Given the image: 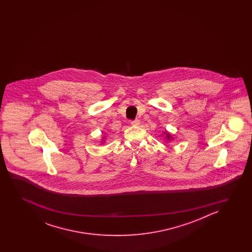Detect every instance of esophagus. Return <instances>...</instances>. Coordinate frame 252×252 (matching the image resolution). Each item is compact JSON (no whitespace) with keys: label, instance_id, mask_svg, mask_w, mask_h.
<instances>
[{"label":"esophagus","instance_id":"1","mask_svg":"<svg viewBox=\"0 0 252 252\" xmlns=\"http://www.w3.org/2000/svg\"><path fill=\"white\" fill-rule=\"evenodd\" d=\"M130 124L132 126H139V124H140V122H139V120H135V121H131Z\"/></svg>","mask_w":252,"mask_h":252}]
</instances>
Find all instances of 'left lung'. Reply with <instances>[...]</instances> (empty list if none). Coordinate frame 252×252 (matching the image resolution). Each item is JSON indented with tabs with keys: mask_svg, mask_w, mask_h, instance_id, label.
I'll return each instance as SVG.
<instances>
[{
	"mask_svg": "<svg viewBox=\"0 0 252 252\" xmlns=\"http://www.w3.org/2000/svg\"><path fill=\"white\" fill-rule=\"evenodd\" d=\"M166 134V139L167 140H170V139H172L171 135L169 133H167V132H165Z\"/></svg>",
	"mask_w": 252,
	"mask_h": 252,
	"instance_id": "8db88e82",
	"label": "left lung"
}]
</instances>
